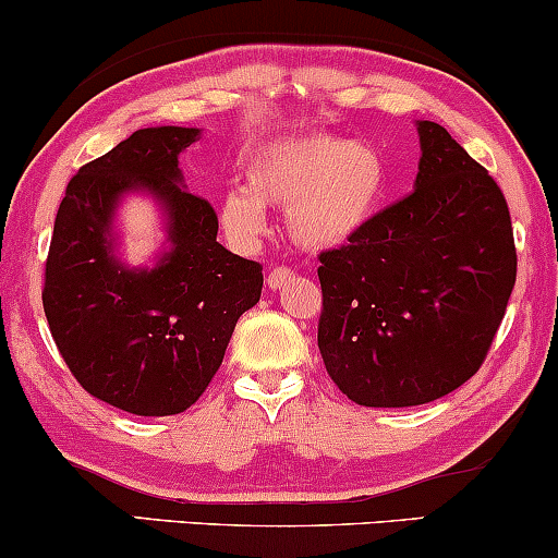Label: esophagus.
I'll use <instances>...</instances> for the list:
<instances>
[{"label": "esophagus", "instance_id": "obj_1", "mask_svg": "<svg viewBox=\"0 0 558 558\" xmlns=\"http://www.w3.org/2000/svg\"><path fill=\"white\" fill-rule=\"evenodd\" d=\"M296 278L293 275L291 267H275V270H270V275H267V286L272 288V291H278V288H286L291 280Z\"/></svg>", "mask_w": 558, "mask_h": 558}]
</instances>
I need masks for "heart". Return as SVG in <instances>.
Instances as JSON below:
<instances>
[{"label": "heart", "instance_id": "obj_1", "mask_svg": "<svg viewBox=\"0 0 558 558\" xmlns=\"http://www.w3.org/2000/svg\"><path fill=\"white\" fill-rule=\"evenodd\" d=\"M390 183L383 151L330 131L272 138L243 168V189L220 202V222L239 243L257 241L265 209H286L288 235L306 252H330L360 239L380 213Z\"/></svg>", "mask_w": 558, "mask_h": 558}]
</instances>
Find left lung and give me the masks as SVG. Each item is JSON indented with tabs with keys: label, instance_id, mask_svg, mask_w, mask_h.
Here are the masks:
<instances>
[{
	"label": "left lung",
	"instance_id": "8db88e82",
	"mask_svg": "<svg viewBox=\"0 0 558 558\" xmlns=\"http://www.w3.org/2000/svg\"><path fill=\"white\" fill-rule=\"evenodd\" d=\"M414 191L319 254L317 345L362 407H417L477 373L517 280L509 207L444 125L417 120Z\"/></svg>",
	"mask_w": 558,
	"mask_h": 558
}]
</instances>
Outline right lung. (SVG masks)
I'll list each match as a JSON object with an SVG mask.
<instances>
[{"label": "right lung", "instance_id": "add662e5", "mask_svg": "<svg viewBox=\"0 0 558 558\" xmlns=\"http://www.w3.org/2000/svg\"><path fill=\"white\" fill-rule=\"evenodd\" d=\"M198 128H141L70 178L44 270V315L75 380L138 417L181 414L220 369L235 323L262 293V265L217 243V215L189 194L178 157ZM149 190L171 252L151 271L113 257L119 196Z\"/></svg>", "mask_w": 558, "mask_h": 558}]
</instances>
